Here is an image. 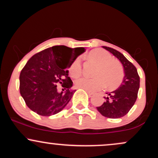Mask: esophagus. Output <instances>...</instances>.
<instances>
[{"instance_id":"obj_1","label":"esophagus","mask_w":158,"mask_h":158,"mask_svg":"<svg viewBox=\"0 0 158 158\" xmlns=\"http://www.w3.org/2000/svg\"><path fill=\"white\" fill-rule=\"evenodd\" d=\"M85 90L87 92V93H88V95H89V96H92V95H93V94H94L93 93H92V92L89 91V90Z\"/></svg>"}]
</instances>
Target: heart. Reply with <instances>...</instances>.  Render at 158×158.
<instances>
[{
	"instance_id": "heart-1",
	"label": "heart",
	"mask_w": 158,
	"mask_h": 158,
	"mask_svg": "<svg viewBox=\"0 0 158 158\" xmlns=\"http://www.w3.org/2000/svg\"><path fill=\"white\" fill-rule=\"evenodd\" d=\"M88 59L98 64L95 70L94 77H81L76 79L75 85L77 88L96 91L104 88L107 84L109 89L117 88L122 82L123 69L118 61L113 60L112 56L106 50L97 49L88 54ZM69 73L73 77H77L81 73V60L78 57L69 68Z\"/></svg>"
}]
</instances>
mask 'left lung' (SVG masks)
<instances>
[{
    "mask_svg": "<svg viewBox=\"0 0 158 158\" xmlns=\"http://www.w3.org/2000/svg\"><path fill=\"white\" fill-rule=\"evenodd\" d=\"M113 54L123 64L124 78L122 84L117 90L106 93V101L97 107L98 111L108 118H120L128 114L135 105L139 88V77L137 68L121 52L113 48L102 47Z\"/></svg>",
    "mask_w": 158,
    "mask_h": 158,
    "instance_id": "left-lung-1",
    "label": "left lung"
}]
</instances>
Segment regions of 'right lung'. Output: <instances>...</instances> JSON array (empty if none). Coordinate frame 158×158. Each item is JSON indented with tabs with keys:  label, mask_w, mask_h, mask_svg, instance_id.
<instances>
[{
	"label": "right lung",
	"mask_w": 158,
	"mask_h": 158,
	"mask_svg": "<svg viewBox=\"0 0 158 158\" xmlns=\"http://www.w3.org/2000/svg\"><path fill=\"white\" fill-rule=\"evenodd\" d=\"M79 48V53L71 58L73 50L66 46H54L32 56L20 73V94L27 106L41 116L49 117L59 113L70 102L76 90L68 77L72 62L85 51ZM60 84L63 89L57 90Z\"/></svg>",
	"instance_id": "add662e5"
}]
</instances>
